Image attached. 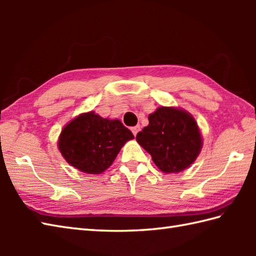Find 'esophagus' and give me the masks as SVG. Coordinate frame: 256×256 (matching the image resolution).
I'll use <instances>...</instances> for the list:
<instances>
[{
    "instance_id": "esophagus-1",
    "label": "esophagus",
    "mask_w": 256,
    "mask_h": 256,
    "mask_svg": "<svg viewBox=\"0 0 256 256\" xmlns=\"http://www.w3.org/2000/svg\"><path fill=\"white\" fill-rule=\"evenodd\" d=\"M140 125H136V126H133V128H131V131L133 132V134L135 135V136H136V134L140 132Z\"/></svg>"
}]
</instances>
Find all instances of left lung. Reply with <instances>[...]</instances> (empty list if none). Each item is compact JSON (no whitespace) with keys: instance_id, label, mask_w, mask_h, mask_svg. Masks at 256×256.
<instances>
[{"instance_id":"8db88e82","label":"left lung","mask_w":256,"mask_h":256,"mask_svg":"<svg viewBox=\"0 0 256 256\" xmlns=\"http://www.w3.org/2000/svg\"><path fill=\"white\" fill-rule=\"evenodd\" d=\"M148 122L138 133L136 140L162 172H179L192 164L200 154L202 138L192 114L160 106L150 114Z\"/></svg>"}]
</instances>
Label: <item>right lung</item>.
<instances>
[{
	"mask_svg": "<svg viewBox=\"0 0 256 256\" xmlns=\"http://www.w3.org/2000/svg\"><path fill=\"white\" fill-rule=\"evenodd\" d=\"M134 135L120 120L103 118L94 111L72 120L59 135L58 148L70 165L86 174H101Z\"/></svg>",
	"mask_w": 256,
	"mask_h": 256,
	"instance_id": "right-lung-1",
	"label": "right lung"
}]
</instances>
